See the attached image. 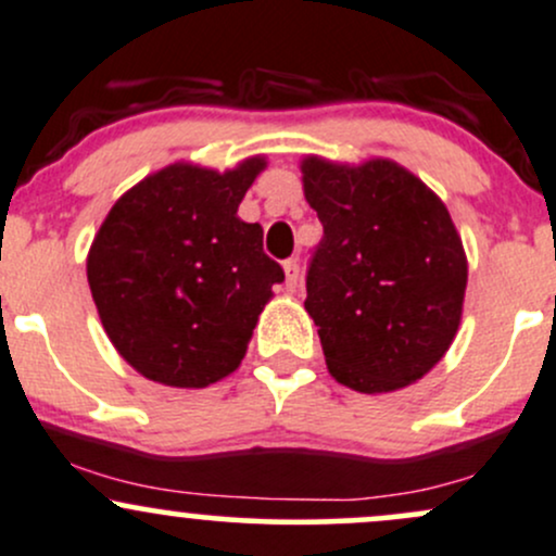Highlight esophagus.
I'll return each instance as SVG.
<instances>
[{"instance_id":"34e87169","label":"esophagus","mask_w":556,"mask_h":556,"mask_svg":"<svg viewBox=\"0 0 556 556\" xmlns=\"http://www.w3.org/2000/svg\"><path fill=\"white\" fill-rule=\"evenodd\" d=\"M298 279H300L298 258H287V261H285V285H287V290H290V292L295 290Z\"/></svg>"}]
</instances>
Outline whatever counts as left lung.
<instances>
[{"mask_svg":"<svg viewBox=\"0 0 556 556\" xmlns=\"http://www.w3.org/2000/svg\"><path fill=\"white\" fill-rule=\"evenodd\" d=\"M300 169L324 227L305 311L329 374L363 394L424 379L455 340L468 285L442 198L389 159L350 167L305 156Z\"/></svg>","mask_w":556,"mask_h":556,"instance_id":"8db88e82","label":"left lung"}]
</instances>
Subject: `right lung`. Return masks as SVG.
<instances>
[{
  "label": "right lung",
  "instance_id": "1",
  "mask_svg": "<svg viewBox=\"0 0 556 556\" xmlns=\"http://www.w3.org/2000/svg\"><path fill=\"white\" fill-rule=\"evenodd\" d=\"M264 167V156L227 172L169 164L127 190L96 232V311L146 379L201 389L240 366L271 287L285 282L264 229L238 216Z\"/></svg>",
  "mask_w": 556,
  "mask_h": 556
}]
</instances>
